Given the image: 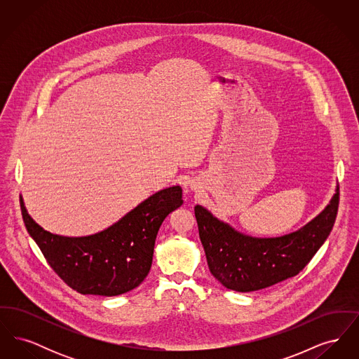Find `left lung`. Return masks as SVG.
Masks as SVG:
<instances>
[{
	"label": "left lung",
	"instance_id": "obj_1",
	"mask_svg": "<svg viewBox=\"0 0 359 359\" xmlns=\"http://www.w3.org/2000/svg\"><path fill=\"white\" fill-rule=\"evenodd\" d=\"M339 205V187L330 203L303 227L280 237H253L195 205L199 238L211 274L227 290H264L299 273L330 236Z\"/></svg>",
	"mask_w": 359,
	"mask_h": 359
}]
</instances>
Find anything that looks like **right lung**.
Here are the masks:
<instances>
[{
    "mask_svg": "<svg viewBox=\"0 0 359 359\" xmlns=\"http://www.w3.org/2000/svg\"><path fill=\"white\" fill-rule=\"evenodd\" d=\"M182 187L157 191L98 233L69 237L43 229L20 205L29 236L57 276L82 294L118 296L138 287L148 276L154 241L168 214L183 205Z\"/></svg>",
    "mask_w": 359,
    "mask_h": 359,
    "instance_id": "right-lung-1",
    "label": "right lung"
}]
</instances>
